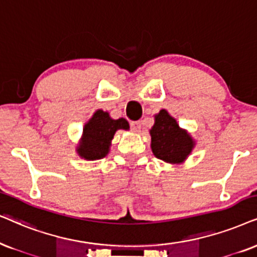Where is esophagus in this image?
Returning <instances> with one entry per match:
<instances>
[{
    "instance_id": "34e87169",
    "label": "esophagus",
    "mask_w": 257,
    "mask_h": 257,
    "mask_svg": "<svg viewBox=\"0 0 257 257\" xmlns=\"http://www.w3.org/2000/svg\"><path fill=\"white\" fill-rule=\"evenodd\" d=\"M131 125H132L133 132H135V133H140V132H141V123H140L139 121L132 122Z\"/></svg>"
}]
</instances>
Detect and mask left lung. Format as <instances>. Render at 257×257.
I'll list each match as a JSON object with an SVG mask.
<instances>
[{
  "instance_id": "obj_1",
  "label": "left lung",
  "mask_w": 257,
  "mask_h": 257,
  "mask_svg": "<svg viewBox=\"0 0 257 257\" xmlns=\"http://www.w3.org/2000/svg\"><path fill=\"white\" fill-rule=\"evenodd\" d=\"M149 135L153 154L167 164H183L196 146L192 135L180 128L166 109L154 115V124L149 129Z\"/></svg>"
}]
</instances>
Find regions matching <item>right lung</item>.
<instances>
[{"mask_svg": "<svg viewBox=\"0 0 257 257\" xmlns=\"http://www.w3.org/2000/svg\"><path fill=\"white\" fill-rule=\"evenodd\" d=\"M123 129L129 131L125 118L113 119L108 111L96 110L83 126V134L78 142L76 152L84 160H99L109 154L115 133Z\"/></svg>", "mask_w": 257, "mask_h": 257, "instance_id": "right-lung-1", "label": "right lung"}]
</instances>
